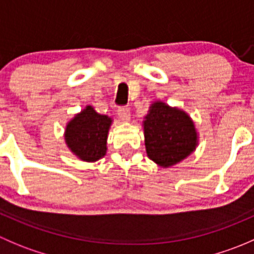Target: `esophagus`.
I'll use <instances>...</instances> for the list:
<instances>
[{"instance_id":"1","label":"esophagus","mask_w":254,"mask_h":254,"mask_svg":"<svg viewBox=\"0 0 254 254\" xmlns=\"http://www.w3.org/2000/svg\"><path fill=\"white\" fill-rule=\"evenodd\" d=\"M118 115H119V118L123 120V122H129L130 109L127 108V107H120V108L118 109Z\"/></svg>"}]
</instances>
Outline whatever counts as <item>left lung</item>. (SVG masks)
<instances>
[{
    "instance_id": "8db88e82",
    "label": "left lung",
    "mask_w": 254,
    "mask_h": 254,
    "mask_svg": "<svg viewBox=\"0 0 254 254\" xmlns=\"http://www.w3.org/2000/svg\"><path fill=\"white\" fill-rule=\"evenodd\" d=\"M143 122L147 156L162 167H170L186 158L196 146L193 122L183 111L162 102L151 106Z\"/></svg>"
}]
</instances>
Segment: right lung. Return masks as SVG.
I'll list each match as a JSON object with an SVG mask.
<instances>
[{"mask_svg": "<svg viewBox=\"0 0 254 254\" xmlns=\"http://www.w3.org/2000/svg\"><path fill=\"white\" fill-rule=\"evenodd\" d=\"M111 123V118L98 114L88 106L66 127V143L81 160L94 162L106 155Z\"/></svg>", "mask_w": 254, "mask_h": 254, "instance_id": "obj_1", "label": "right lung"}]
</instances>
